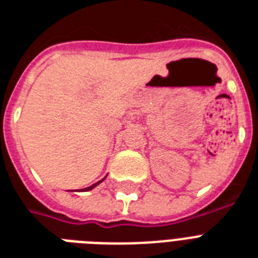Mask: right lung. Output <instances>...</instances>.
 Returning <instances> with one entry per match:
<instances>
[{"label": "right lung", "mask_w": 258, "mask_h": 258, "mask_svg": "<svg viewBox=\"0 0 258 258\" xmlns=\"http://www.w3.org/2000/svg\"><path fill=\"white\" fill-rule=\"evenodd\" d=\"M104 179H105V176H104V178H103V179H101V180H99V182H96V183H93L92 186H88V187H86V188H82V191H89V190H92L93 187H96L97 184L101 183V182H103V180H104Z\"/></svg>", "instance_id": "1"}]
</instances>
